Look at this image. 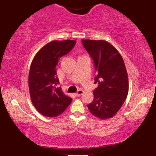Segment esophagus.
<instances>
[{
	"label": "esophagus",
	"mask_w": 156,
	"mask_h": 156,
	"mask_svg": "<svg viewBox=\"0 0 156 156\" xmlns=\"http://www.w3.org/2000/svg\"><path fill=\"white\" fill-rule=\"evenodd\" d=\"M84 93V91L83 90H78L77 91V93H75L74 95H76V96H80V95H82V94Z\"/></svg>",
	"instance_id": "34e87169"
}]
</instances>
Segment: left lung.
<instances>
[{
	"mask_svg": "<svg viewBox=\"0 0 156 156\" xmlns=\"http://www.w3.org/2000/svg\"><path fill=\"white\" fill-rule=\"evenodd\" d=\"M95 63L98 84L93 92V101L87 105L90 113L102 120L111 119L124 104L129 92L128 74L119 51L105 40H82Z\"/></svg>",
	"mask_w": 156,
	"mask_h": 156,
	"instance_id": "obj_1",
	"label": "left lung"
}]
</instances>
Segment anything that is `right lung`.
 Here are the masks:
<instances>
[{
    "label": "right lung",
    "instance_id": "obj_1",
    "mask_svg": "<svg viewBox=\"0 0 156 156\" xmlns=\"http://www.w3.org/2000/svg\"><path fill=\"white\" fill-rule=\"evenodd\" d=\"M76 40H54L44 45L34 55L29 73V90L32 104L38 112L47 117L61 114L72 98L57 87L59 80L56 67L61 56L72 51Z\"/></svg>",
    "mask_w": 156,
    "mask_h": 156
}]
</instances>
